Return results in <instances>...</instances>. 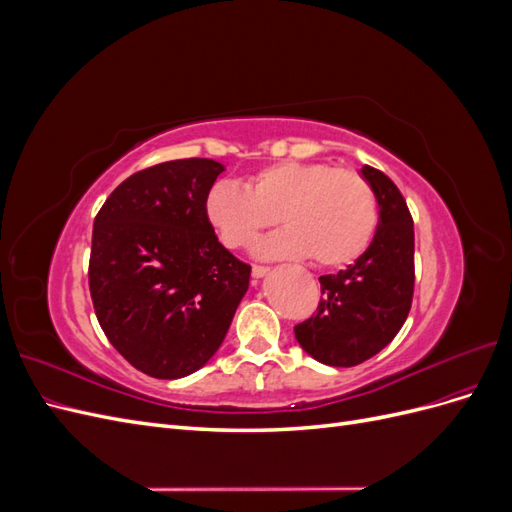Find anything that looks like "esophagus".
<instances>
[{
    "label": "esophagus",
    "mask_w": 512,
    "mask_h": 512,
    "mask_svg": "<svg viewBox=\"0 0 512 512\" xmlns=\"http://www.w3.org/2000/svg\"><path fill=\"white\" fill-rule=\"evenodd\" d=\"M269 271H271V269L265 267V265H254V267H252V275L256 277V280H260V277H265Z\"/></svg>",
    "instance_id": "obj_1"
}]
</instances>
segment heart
I'll return each instance as SVG.
<instances>
[{
    "mask_svg": "<svg viewBox=\"0 0 512 512\" xmlns=\"http://www.w3.org/2000/svg\"><path fill=\"white\" fill-rule=\"evenodd\" d=\"M207 218L232 250L250 247L282 218L288 226L258 245L262 258L312 256L316 265L335 269L365 254L378 228V198L356 170L282 160L260 168L247 188L215 183Z\"/></svg>",
    "mask_w": 512,
    "mask_h": 512,
    "instance_id": "b5f03b06",
    "label": "heart"
}]
</instances>
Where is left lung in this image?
<instances>
[{
	"mask_svg": "<svg viewBox=\"0 0 512 512\" xmlns=\"http://www.w3.org/2000/svg\"><path fill=\"white\" fill-rule=\"evenodd\" d=\"M361 175L378 198V228L361 258L322 275L316 314L294 327L299 346L331 367H354L378 354L404 327L414 292V224L404 196L382 170Z\"/></svg>",
	"mask_w": 512,
	"mask_h": 512,
	"instance_id": "1",
	"label": "left lung"
}]
</instances>
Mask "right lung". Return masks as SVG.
<instances>
[{"instance_id":"right-lung-1","label":"right lung","mask_w":512,"mask_h":512,"mask_svg":"<svg viewBox=\"0 0 512 512\" xmlns=\"http://www.w3.org/2000/svg\"><path fill=\"white\" fill-rule=\"evenodd\" d=\"M224 164L162 162L128 177L96 215L89 292L100 327L138 371L194 374L218 352L252 267L218 241L207 196Z\"/></svg>"}]
</instances>
